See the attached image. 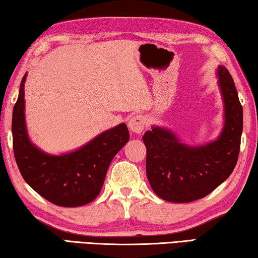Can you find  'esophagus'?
<instances>
[{
  "label": "esophagus",
  "mask_w": 258,
  "mask_h": 258,
  "mask_svg": "<svg viewBox=\"0 0 258 258\" xmlns=\"http://www.w3.org/2000/svg\"><path fill=\"white\" fill-rule=\"evenodd\" d=\"M128 127L134 133H141L146 128V118L142 115L133 116L128 121Z\"/></svg>",
  "instance_id": "34e87169"
}]
</instances>
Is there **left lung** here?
Here are the masks:
<instances>
[{
  "instance_id": "1",
  "label": "left lung",
  "mask_w": 258,
  "mask_h": 258,
  "mask_svg": "<svg viewBox=\"0 0 258 258\" xmlns=\"http://www.w3.org/2000/svg\"><path fill=\"white\" fill-rule=\"evenodd\" d=\"M216 75L224 103V125L216 140L190 146L161 126H152L142 137L147 148L148 181L166 202L184 204L206 197L231 175L237 164L242 106L228 69L220 64Z\"/></svg>"
}]
</instances>
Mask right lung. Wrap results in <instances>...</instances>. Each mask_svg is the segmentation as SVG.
<instances>
[{
  "instance_id": "right-lung-1",
  "label": "right lung",
  "mask_w": 258,
  "mask_h": 258,
  "mask_svg": "<svg viewBox=\"0 0 258 258\" xmlns=\"http://www.w3.org/2000/svg\"><path fill=\"white\" fill-rule=\"evenodd\" d=\"M12 112V139L18 168L30 187L61 207H78L98 197L109 165L130 140L125 123L100 133L78 149L50 155L30 141L25 118V82Z\"/></svg>"
}]
</instances>
